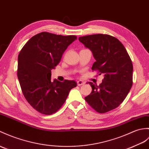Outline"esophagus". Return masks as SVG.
Returning a JSON list of instances; mask_svg holds the SVG:
<instances>
[{
  "mask_svg": "<svg viewBox=\"0 0 149 149\" xmlns=\"http://www.w3.org/2000/svg\"><path fill=\"white\" fill-rule=\"evenodd\" d=\"M84 84H85V82L82 81H77V85L78 86H82V85H84Z\"/></svg>",
  "mask_w": 149,
  "mask_h": 149,
  "instance_id": "esophagus-1",
  "label": "esophagus"
}]
</instances>
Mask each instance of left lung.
<instances>
[{"instance_id":"obj_1","label":"left lung","mask_w":149,"mask_h":149,"mask_svg":"<svg viewBox=\"0 0 149 149\" xmlns=\"http://www.w3.org/2000/svg\"><path fill=\"white\" fill-rule=\"evenodd\" d=\"M79 40L91 51L95 59L92 70L104 74L99 86L88 82L92 91L85 100L99 113L117 108L133 84V64L126 48L116 37L105 34L80 37Z\"/></svg>"}]
</instances>
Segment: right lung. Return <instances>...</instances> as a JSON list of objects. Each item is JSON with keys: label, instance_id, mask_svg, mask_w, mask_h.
Segmentation results:
<instances>
[{"label": "right lung", "instance_id": "1", "mask_svg": "<svg viewBox=\"0 0 149 149\" xmlns=\"http://www.w3.org/2000/svg\"><path fill=\"white\" fill-rule=\"evenodd\" d=\"M77 39L75 36H63L41 32L28 41L18 59V78L26 101L37 111L51 115L61 108L74 81H51V70L60 62L68 46Z\"/></svg>", "mask_w": 149, "mask_h": 149}]
</instances>
